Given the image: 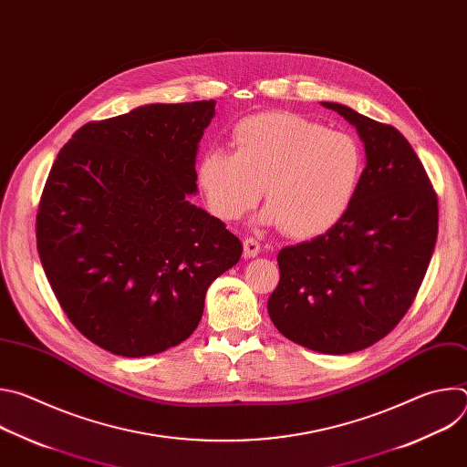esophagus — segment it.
<instances>
[{"label":"esophagus","instance_id":"1","mask_svg":"<svg viewBox=\"0 0 467 467\" xmlns=\"http://www.w3.org/2000/svg\"><path fill=\"white\" fill-rule=\"evenodd\" d=\"M260 253V244H258V240H254V238H245L244 240V254L245 256H256Z\"/></svg>","mask_w":467,"mask_h":467}]
</instances>
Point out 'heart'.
I'll return each instance as SVG.
<instances>
[{"mask_svg": "<svg viewBox=\"0 0 467 467\" xmlns=\"http://www.w3.org/2000/svg\"><path fill=\"white\" fill-rule=\"evenodd\" d=\"M233 153L211 150L197 166L209 209L223 222L253 211L265 188L264 222L308 240L337 227L349 213L364 155L346 132L294 112H262L233 129Z\"/></svg>", "mask_w": 467, "mask_h": 467, "instance_id": "b5f03b06", "label": "heart"}]
</instances>
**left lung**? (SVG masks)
Wrapping results in <instances>:
<instances>
[{
	"label": "left lung",
	"instance_id": "1",
	"mask_svg": "<svg viewBox=\"0 0 467 467\" xmlns=\"http://www.w3.org/2000/svg\"><path fill=\"white\" fill-rule=\"evenodd\" d=\"M323 105L357 127L368 164L337 227L279 251L268 312L288 340L348 355L382 340L414 303L438 236V195L395 127Z\"/></svg>",
	"mask_w": 467,
	"mask_h": 467
}]
</instances>
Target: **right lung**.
<instances>
[{"instance_id": "obj_1", "label": "right lung", "mask_w": 467, "mask_h": 467, "mask_svg": "<svg viewBox=\"0 0 467 467\" xmlns=\"http://www.w3.org/2000/svg\"><path fill=\"white\" fill-rule=\"evenodd\" d=\"M214 101L146 105L88 121L58 151L36 213V249L72 325L119 357L195 330L216 277L240 260L223 222L186 202Z\"/></svg>"}]
</instances>
